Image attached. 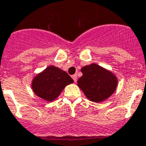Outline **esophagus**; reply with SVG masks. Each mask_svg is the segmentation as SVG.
Wrapping results in <instances>:
<instances>
[{"label":"esophagus","instance_id":"obj_1","mask_svg":"<svg viewBox=\"0 0 146 146\" xmlns=\"http://www.w3.org/2000/svg\"><path fill=\"white\" fill-rule=\"evenodd\" d=\"M72 78H73V81L75 82H76V81H77V76L76 75H73L72 76Z\"/></svg>","mask_w":146,"mask_h":146}]
</instances>
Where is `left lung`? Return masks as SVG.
<instances>
[{"label": "left lung", "mask_w": 146, "mask_h": 146, "mask_svg": "<svg viewBox=\"0 0 146 146\" xmlns=\"http://www.w3.org/2000/svg\"><path fill=\"white\" fill-rule=\"evenodd\" d=\"M81 72L77 85L91 101L103 102L115 92L118 78L109 70L93 63L82 67Z\"/></svg>", "instance_id": "1"}]
</instances>
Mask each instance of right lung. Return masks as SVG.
Instances as JSON below:
<instances>
[{
    "instance_id": "right-lung-1",
    "label": "right lung",
    "mask_w": 146,
    "mask_h": 146,
    "mask_svg": "<svg viewBox=\"0 0 146 146\" xmlns=\"http://www.w3.org/2000/svg\"><path fill=\"white\" fill-rule=\"evenodd\" d=\"M72 83L73 79L65 71L49 66L33 78L31 88L37 97L52 102L58 98L67 85Z\"/></svg>"
}]
</instances>
